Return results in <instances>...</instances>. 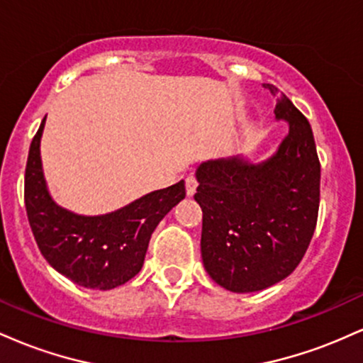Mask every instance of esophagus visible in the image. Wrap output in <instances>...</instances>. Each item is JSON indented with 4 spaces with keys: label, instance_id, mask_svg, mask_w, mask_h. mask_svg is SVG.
<instances>
[{
    "label": "esophagus",
    "instance_id": "obj_1",
    "mask_svg": "<svg viewBox=\"0 0 363 363\" xmlns=\"http://www.w3.org/2000/svg\"><path fill=\"white\" fill-rule=\"evenodd\" d=\"M196 187H198V181H196L194 176L186 177V193L187 196H193L196 193Z\"/></svg>",
    "mask_w": 363,
    "mask_h": 363
}]
</instances>
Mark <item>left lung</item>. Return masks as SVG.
I'll return each instance as SVG.
<instances>
[{"instance_id": "obj_1", "label": "left lung", "mask_w": 363, "mask_h": 363, "mask_svg": "<svg viewBox=\"0 0 363 363\" xmlns=\"http://www.w3.org/2000/svg\"><path fill=\"white\" fill-rule=\"evenodd\" d=\"M289 135L259 164L230 157L196 169L206 273L235 294L259 291L298 266L318 223L320 164L309 121L272 83Z\"/></svg>"}]
</instances>
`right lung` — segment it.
I'll list each match as a JSON object with an SVG mask.
<instances>
[{
	"label": "right lung",
	"instance_id": "add662e5",
	"mask_svg": "<svg viewBox=\"0 0 363 363\" xmlns=\"http://www.w3.org/2000/svg\"><path fill=\"white\" fill-rule=\"evenodd\" d=\"M45 118L30 143L25 169V208L45 261L77 285L111 290L140 273L150 237L160 220L184 199V181L152 191L106 215H78L49 194L40 160Z\"/></svg>",
	"mask_w": 363,
	"mask_h": 363
}]
</instances>
